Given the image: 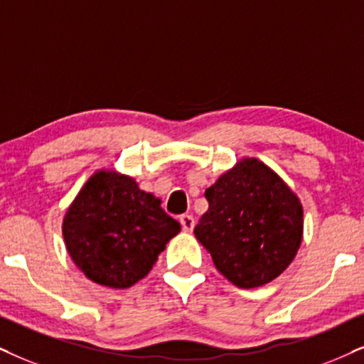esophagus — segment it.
Returning a JSON list of instances; mask_svg holds the SVG:
<instances>
[{
  "label": "esophagus",
  "instance_id": "1",
  "mask_svg": "<svg viewBox=\"0 0 364 364\" xmlns=\"http://www.w3.org/2000/svg\"><path fill=\"white\" fill-rule=\"evenodd\" d=\"M179 222H181V228L185 232H193V228H195V218L191 215H181Z\"/></svg>",
  "mask_w": 364,
  "mask_h": 364
}]
</instances>
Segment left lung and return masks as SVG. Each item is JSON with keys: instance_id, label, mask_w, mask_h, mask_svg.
<instances>
[{"instance_id": "left-lung-1", "label": "left lung", "mask_w": 364, "mask_h": 364, "mask_svg": "<svg viewBox=\"0 0 364 364\" xmlns=\"http://www.w3.org/2000/svg\"><path fill=\"white\" fill-rule=\"evenodd\" d=\"M208 211L195 227L220 274L242 289L287 269L302 240V205L259 159L237 163L205 191Z\"/></svg>"}]
</instances>
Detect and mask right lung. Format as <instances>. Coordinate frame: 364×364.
I'll return each mask as SVG.
<instances>
[{"label":"right lung","instance_id":"right-lung-1","mask_svg":"<svg viewBox=\"0 0 364 364\" xmlns=\"http://www.w3.org/2000/svg\"><path fill=\"white\" fill-rule=\"evenodd\" d=\"M179 230L159 198L139 190L132 178L110 171L89 178L62 225L75 265L95 284L114 289L146 277Z\"/></svg>","mask_w":364,"mask_h":364}]
</instances>
